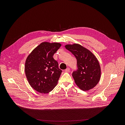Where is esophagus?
Masks as SVG:
<instances>
[{
    "instance_id": "34e87169",
    "label": "esophagus",
    "mask_w": 125,
    "mask_h": 125,
    "mask_svg": "<svg viewBox=\"0 0 125 125\" xmlns=\"http://www.w3.org/2000/svg\"><path fill=\"white\" fill-rule=\"evenodd\" d=\"M65 72H70V68H67L65 70Z\"/></svg>"
}]
</instances>
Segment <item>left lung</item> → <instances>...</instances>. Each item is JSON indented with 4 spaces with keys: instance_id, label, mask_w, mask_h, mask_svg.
I'll list each match as a JSON object with an SVG mask.
<instances>
[{
    "instance_id": "1",
    "label": "left lung",
    "mask_w": 125,
    "mask_h": 125,
    "mask_svg": "<svg viewBox=\"0 0 125 125\" xmlns=\"http://www.w3.org/2000/svg\"><path fill=\"white\" fill-rule=\"evenodd\" d=\"M65 47L77 59L78 69L72 74L76 85L83 91L94 87L101 77L100 66L97 58L90 50L78 43L66 44Z\"/></svg>"
}]
</instances>
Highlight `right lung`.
Returning <instances> with one entry per match:
<instances>
[{
    "instance_id": "right-lung-1",
    "label": "right lung",
    "mask_w": 125,
    "mask_h": 125,
    "mask_svg": "<svg viewBox=\"0 0 125 125\" xmlns=\"http://www.w3.org/2000/svg\"><path fill=\"white\" fill-rule=\"evenodd\" d=\"M61 46L58 42H43L28 56L25 65L27 80L34 90L46 94L53 90L62 73L53 55Z\"/></svg>"
}]
</instances>
